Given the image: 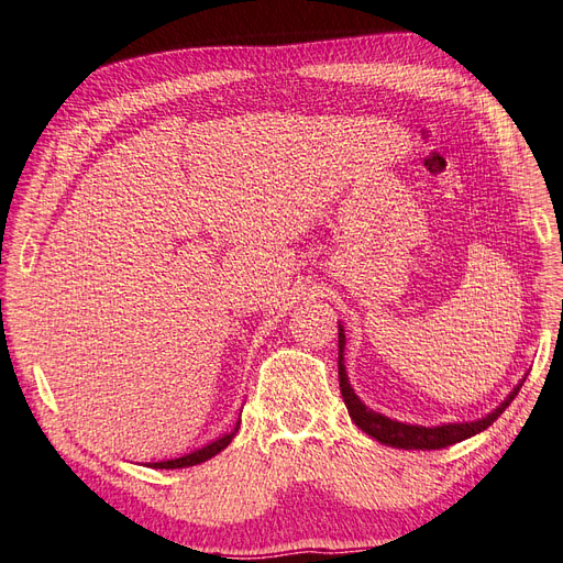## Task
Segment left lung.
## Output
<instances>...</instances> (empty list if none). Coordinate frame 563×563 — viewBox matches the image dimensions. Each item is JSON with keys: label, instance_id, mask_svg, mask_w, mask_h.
<instances>
[{"label": "left lung", "instance_id": "obj_1", "mask_svg": "<svg viewBox=\"0 0 563 563\" xmlns=\"http://www.w3.org/2000/svg\"><path fill=\"white\" fill-rule=\"evenodd\" d=\"M338 376H340V393L344 405H347V411L352 416V421L362 428L366 435H371L373 440H378L387 446H397V450H442V446L456 444L461 440H468L471 435H478L481 430H485L487 426H493L499 416L504 413L514 397L521 390L523 380L514 387V393L501 401V405L493 411L483 416L478 421L471 423H442L435 428H426V426H411V423H399L387 419V416L368 409L362 399L356 397V393L352 390L347 371H344V328L338 325Z\"/></svg>", "mask_w": 563, "mask_h": 563}]
</instances>
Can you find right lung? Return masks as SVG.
Here are the masks:
<instances>
[{"label":"right lung","mask_w":563,"mask_h":563,"mask_svg":"<svg viewBox=\"0 0 563 563\" xmlns=\"http://www.w3.org/2000/svg\"><path fill=\"white\" fill-rule=\"evenodd\" d=\"M238 428H240V421H238V426H235L233 430L225 432V435H221L219 440H213V442L205 444V446H201V450H195V452L185 454V456H178V459L154 461V464H150V466H152V468H185V466H197V464H201V461H207V459H211V456L219 454L221 450H225V446L230 444V440L235 438Z\"/></svg>","instance_id":"1"}]
</instances>
